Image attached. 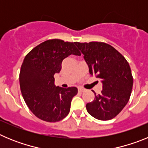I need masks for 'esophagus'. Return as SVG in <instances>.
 I'll return each mask as SVG.
<instances>
[{
  "instance_id": "34e87169",
  "label": "esophagus",
  "mask_w": 148,
  "mask_h": 148,
  "mask_svg": "<svg viewBox=\"0 0 148 148\" xmlns=\"http://www.w3.org/2000/svg\"><path fill=\"white\" fill-rule=\"evenodd\" d=\"M84 89L82 88V87H79V88H78V92H84Z\"/></svg>"
}]
</instances>
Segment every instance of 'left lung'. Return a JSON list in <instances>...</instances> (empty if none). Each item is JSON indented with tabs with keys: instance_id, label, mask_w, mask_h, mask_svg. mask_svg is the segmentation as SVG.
<instances>
[{
	"instance_id": "left-lung-1",
	"label": "left lung",
	"mask_w": 148,
	"mask_h": 148,
	"mask_svg": "<svg viewBox=\"0 0 148 148\" xmlns=\"http://www.w3.org/2000/svg\"><path fill=\"white\" fill-rule=\"evenodd\" d=\"M88 65L91 75L101 79L102 90L86 104L90 115L99 120L112 119L130 99L133 79L130 65L114 47L103 42H75Z\"/></svg>"
}]
</instances>
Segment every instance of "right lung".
Wrapping results in <instances>:
<instances>
[{
    "label": "right lung",
    "instance_id": "add662e5",
    "mask_svg": "<svg viewBox=\"0 0 148 148\" xmlns=\"http://www.w3.org/2000/svg\"><path fill=\"white\" fill-rule=\"evenodd\" d=\"M70 55L81 56L74 43L52 39L35 47L23 59L19 75L21 91L28 108L40 119L56 122L70 112L78 89L56 87L54 75Z\"/></svg>",
    "mask_w": 148,
    "mask_h": 148
}]
</instances>
